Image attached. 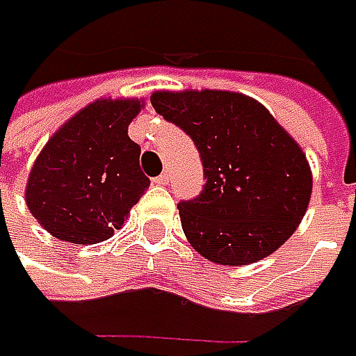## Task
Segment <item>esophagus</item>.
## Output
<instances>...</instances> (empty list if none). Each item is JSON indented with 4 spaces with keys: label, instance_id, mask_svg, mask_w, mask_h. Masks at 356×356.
<instances>
[{
    "label": "esophagus",
    "instance_id": "obj_1",
    "mask_svg": "<svg viewBox=\"0 0 356 356\" xmlns=\"http://www.w3.org/2000/svg\"><path fill=\"white\" fill-rule=\"evenodd\" d=\"M152 182H154L156 186H166L168 184V174H160V176H156Z\"/></svg>",
    "mask_w": 356,
    "mask_h": 356
}]
</instances>
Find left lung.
<instances>
[{"instance_id": "left-lung-1", "label": "left lung", "mask_w": 356, "mask_h": 356, "mask_svg": "<svg viewBox=\"0 0 356 356\" xmlns=\"http://www.w3.org/2000/svg\"><path fill=\"white\" fill-rule=\"evenodd\" d=\"M158 115L198 148L206 184L180 202L190 245L218 266H250L281 248L307 212L313 174L261 103L232 90H156Z\"/></svg>"}]
</instances>
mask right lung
Listing matches in <instances>:
<instances>
[{"label":"right lung","mask_w":356,"mask_h":356,"mask_svg":"<svg viewBox=\"0 0 356 356\" xmlns=\"http://www.w3.org/2000/svg\"><path fill=\"white\" fill-rule=\"evenodd\" d=\"M144 99H97L57 130L35 158L25 186L33 218L53 238L99 243L120 229L150 180L129 124Z\"/></svg>","instance_id":"right-lung-1"}]
</instances>
